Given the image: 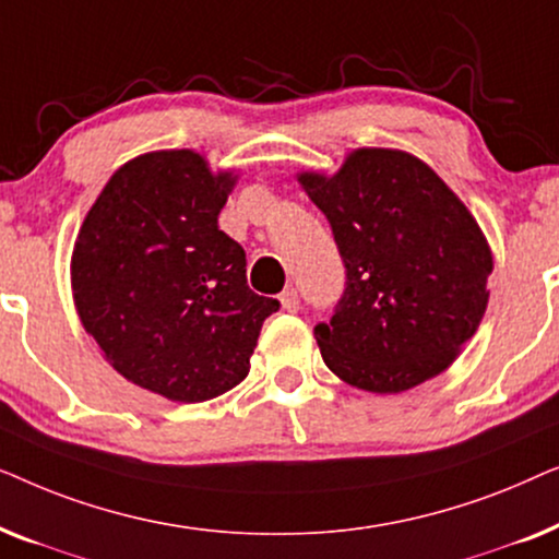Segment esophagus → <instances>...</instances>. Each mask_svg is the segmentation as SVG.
<instances>
[{
    "mask_svg": "<svg viewBox=\"0 0 559 559\" xmlns=\"http://www.w3.org/2000/svg\"><path fill=\"white\" fill-rule=\"evenodd\" d=\"M280 305H282V310L297 312V308H300V297H297V289L295 287H287L285 293L280 295Z\"/></svg>",
    "mask_w": 559,
    "mask_h": 559,
    "instance_id": "1",
    "label": "esophagus"
}]
</instances>
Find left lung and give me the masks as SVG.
Wrapping results in <instances>:
<instances>
[{
  "instance_id": "1",
  "label": "left lung",
  "mask_w": 559,
  "mask_h": 559,
  "mask_svg": "<svg viewBox=\"0 0 559 559\" xmlns=\"http://www.w3.org/2000/svg\"><path fill=\"white\" fill-rule=\"evenodd\" d=\"M331 221L346 289L316 325L323 361L346 384L400 394L461 356L488 305L493 254L445 180L404 150L348 152L335 173H297Z\"/></svg>"
}]
</instances>
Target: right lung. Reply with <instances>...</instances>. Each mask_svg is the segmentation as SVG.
<instances>
[{"mask_svg": "<svg viewBox=\"0 0 559 559\" xmlns=\"http://www.w3.org/2000/svg\"><path fill=\"white\" fill-rule=\"evenodd\" d=\"M239 175L157 150L111 175L71 257L75 312L106 361L170 402H205L249 373L277 300L251 293L241 243L218 228Z\"/></svg>", "mask_w": 559, "mask_h": 559, "instance_id": "add662e5", "label": "right lung"}]
</instances>
